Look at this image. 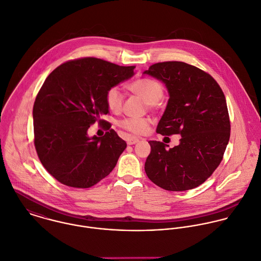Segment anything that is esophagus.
I'll return each mask as SVG.
<instances>
[{
	"label": "esophagus",
	"mask_w": 261,
	"mask_h": 261,
	"mask_svg": "<svg viewBox=\"0 0 261 261\" xmlns=\"http://www.w3.org/2000/svg\"><path fill=\"white\" fill-rule=\"evenodd\" d=\"M126 141H127V144H128V145H133V144L138 143V142H139V139L136 138V137H128Z\"/></svg>",
	"instance_id": "34e87169"
}]
</instances>
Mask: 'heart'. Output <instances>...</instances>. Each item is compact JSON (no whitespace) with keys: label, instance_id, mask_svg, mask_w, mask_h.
I'll use <instances>...</instances> for the list:
<instances>
[{"label":"heart","instance_id":"1","mask_svg":"<svg viewBox=\"0 0 261 261\" xmlns=\"http://www.w3.org/2000/svg\"><path fill=\"white\" fill-rule=\"evenodd\" d=\"M129 89L150 106L158 103L163 96L162 86L151 79L137 80L129 85ZM123 100V93L117 87L110 88L106 93V104L113 112H119L122 109ZM120 126L133 134H144L148 130L149 122L146 119L127 118L120 122Z\"/></svg>","mask_w":261,"mask_h":261}]
</instances>
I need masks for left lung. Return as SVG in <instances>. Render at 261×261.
<instances>
[{
	"label": "left lung",
	"mask_w": 261,
	"mask_h": 261,
	"mask_svg": "<svg viewBox=\"0 0 261 261\" xmlns=\"http://www.w3.org/2000/svg\"><path fill=\"white\" fill-rule=\"evenodd\" d=\"M143 73L162 82L169 95L157 133L181 136L173 148L149 141L145 172L166 191L195 189L218 167L229 142L231 128L224 93L208 73L181 61L158 62Z\"/></svg>",
	"instance_id": "1"
}]
</instances>
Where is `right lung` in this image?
Listing matches in <instances>:
<instances>
[{
    "instance_id": "add662e5",
    "label": "right lung",
    "mask_w": 261,
    "mask_h": 261,
    "mask_svg": "<svg viewBox=\"0 0 261 261\" xmlns=\"http://www.w3.org/2000/svg\"><path fill=\"white\" fill-rule=\"evenodd\" d=\"M134 68L87 57L62 63L46 77L33 107L34 144L59 182L91 188L116 166L127 144L100 118L109 113L107 91L132 77ZM95 121L109 130L103 138L87 135Z\"/></svg>"
}]
</instances>
